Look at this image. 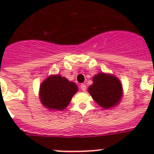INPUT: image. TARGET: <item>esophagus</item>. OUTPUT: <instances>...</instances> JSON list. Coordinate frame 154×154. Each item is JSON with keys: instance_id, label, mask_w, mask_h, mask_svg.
Masks as SVG:
<instances>
[{"instance_id": "esophagus-1", "label": "esophagus", "mask_w": 154, "mask_h": 154, "mask_svg": "<svg viewBox=\"0 0 154 154\" xmlns=\"http://www.w3.org/2000/svg\"><path fill=\"white\" fill-rule=\"evenodd\" d=\"M81 89H82V91L83 92H85V90H86V85H84V84H82L81 85Z\"/></svg>"}]
</instances>
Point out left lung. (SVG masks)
I'll return each instance as SVG.
<instances>
[{"label": "left lung", "instance_id": "8db88e82", "mask_svg": "<svg viewBox=\"0 0 154 154\" xmlns=\"http://www.w3.org/2000/svg\"><path fill=\"white\" fill-rule=\"evenodd\" d=\"M93 82L88 91L101 107L107 109L120 102L123 92L118 78L112 74L99 72L93 77Z\"/></svg>", "mask_w": 154, "mask_h": 154}]
</instances>
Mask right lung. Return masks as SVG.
Returning <instances> with one entry per match:
<instances>
[{
    "mask_svg": "<svg viewBox=\"0 0 154 154\" xmlns=\"http://www.w3.org/2000/svg\"><path fill=\"white\" fill-rule=\"evenodd\" d=\"M77 90L74 82L60 75H51L40 86V99L47 109L61 111L67 107Z\"/></svg>",
    "mask_w": 154,
    "mask_h": 154,
    "instance_id": "right-lung-1",
    "label": "right lung"
}]
</instances>
